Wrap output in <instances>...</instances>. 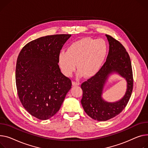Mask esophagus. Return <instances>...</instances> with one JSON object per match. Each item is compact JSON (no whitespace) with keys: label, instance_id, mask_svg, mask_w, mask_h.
Here are the masks:
<instances>
[{"label":"esophagus","instance_id":"obj_1","mask_svg":"<svg viewBox=\"0 0 148 148\" xmlns=\"http://www.w3.org/2000/svg\"><path fill=\"white\" fill-rule=\"evenodd\" d=\"M72 83H73V86H78V85H80V83L78 82L73 81Z\"/></svg>","mask_w":148,"mask_h":148}]
</instances>
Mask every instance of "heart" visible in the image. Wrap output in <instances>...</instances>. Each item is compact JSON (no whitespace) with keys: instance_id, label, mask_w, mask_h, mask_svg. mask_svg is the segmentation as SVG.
Here are the masks:
<instances>
[{"instance_id":"1","label":"heart","mask_w":148,"mask_h":148,"mask_svg":"<svg viewBox=\"0 0 148 148\" xmlns=\"http://www.w3.org/2000/svg\"><path fill=\"white\" fill-rule=\"evenodd\" d=\"M107 52L108 46L103 39L84 37L71 43L66 52L59 53L58 64L65 76L73 75L77 63L80 75L91 77L99 71Z\"/></svg>"}]
</instances>
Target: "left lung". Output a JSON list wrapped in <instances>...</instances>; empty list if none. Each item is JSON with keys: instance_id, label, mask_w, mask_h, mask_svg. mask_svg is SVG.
Returning <instances> with one entry per match:
<instances>
[{"instance_id": "left-lung-1", "label": "left lung", "mask_w": 148, "mask_h": 148, "mask_svg": "<svg viewBox=\"0 0 148 148\" xmlns=\"http://www.w3.org/2000/svg\"><path fill=\"white\" fill-rule=\"evenodd\" d=\"M110 44V51L106 60L95 75L81 85L83 96L82 105L85 112L97 121H107L121 113L127 106L133 88V77L131 60L124 46L111 36L106 34ZM119 72L126 79L127 89L120 101L108 103L101 96L104 84L109 74Z\"/></svg>"}]
</instances>
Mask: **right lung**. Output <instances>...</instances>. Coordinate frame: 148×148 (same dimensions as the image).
Returning a JSON list of instances; mask_svg holds the SVG:
<instances>
[{"mask_svg": "<svg viewBox=\"0 0 148 148\" xmlns=\"http://www.w3.org/2000/svg\"><path fill=\"white\" fill-rule=\"evenodd\" d=\"M71 34L42 37L29 42L17 58L15 81L17 93L26 111L37 119L53 116L70 90V78L61 72L58 55Z\"/></svg>", "mask_w": 148, "mask_h": 148, "instance_id": "obj_1", "label": "right lung"}]
</instances>
